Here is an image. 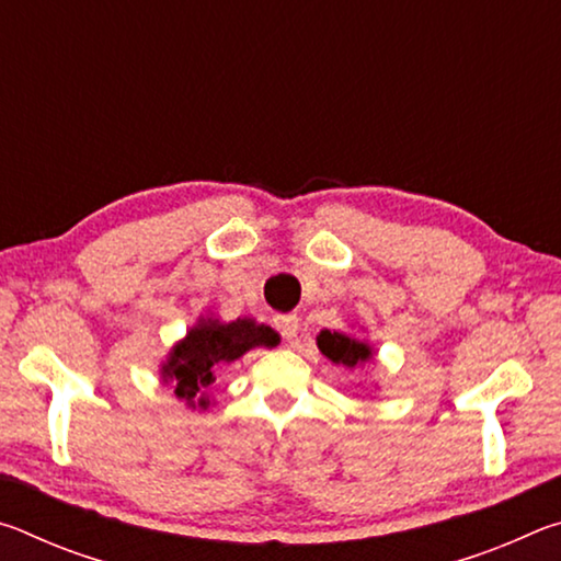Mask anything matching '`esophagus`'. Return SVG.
Returning <instances> with one entry per match:
<instances>
[{
	"label": "esophagus",
	"instance_id": "esophagus-1",
	"mask_svg": "<svg viewBox=\"0 0 561 561\" xmlns=\"http://www.w3.org/2000/svg\"><path fill=\"white\" fill-rule=\"evenodd\" d=\"M274 327H277L282 339L294 341L299 334V317L297 314H277L274 317Z\"/></svg>",
	"mask_w": 561,
	"mask_h": 561
}]
</instances>
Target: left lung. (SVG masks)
Segmentation results:
<instances>
[{"label": "left lung", "instance_id": "1", "mask_svg": "<svg viewBox=\"0 0 561 561\" xmlns=\"http://www.w3.org/2000/svg\"><path fill=\"white\" fill-rule=\"evenodd\" d=\"M317 344H319L321 354H324L329 360H334V364H341V366H348V368H354L356 364H364V360H368V356H371V348H368L364 341H356L346 334H339V331H329V329H324L317 336Z\"/></svg>", "mask_w": 561, "mask_h": 561}]
</instances>
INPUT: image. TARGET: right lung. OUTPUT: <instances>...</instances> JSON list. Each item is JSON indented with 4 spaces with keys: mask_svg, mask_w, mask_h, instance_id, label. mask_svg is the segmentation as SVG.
Returning <instances> with one entry per match:
<instances>
[{
    "mask_svg": "<svg viewBox=\"0 0 561 561\" xmlns=\"http://www.w3.org/2000/svg\"><path fill=\"white\" fill-rule=\"evenodd\" d=\"M279 336L264 324H254L252 319H237L230 324L220 321H201L187 336L170 351L168 364L163 366V378L173 383L180 401L193 405L195 398L203 408L207 405L205 391L215 383L217 364H230L240 358L252 346H277Z\"/></svg>",
    "mask_w": 561,
    "mask_h": 561,
    "instance_id": "right-lung-1",
    "label": "right lung"
}]
</instances>
